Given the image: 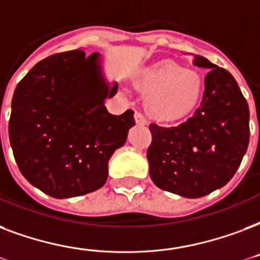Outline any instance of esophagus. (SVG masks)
<instances>
[{
  "instance_id": "34e87169",
  "label": "esophagus",
  "mask_w": 260,
  "mask_h": 260,
  "mask_svg": "<svg viewBox=\"0 0 260 260\" xmlns=\"http://www.w3.org/2000/svg\"><path fill=\"white\" fill-rule=\"evenodd\" d=\"M135 121H136V124H139V125H144V124L147 122V120H146V117H144L143 113L136 112L135 113Z\"/></svg>"
}]
</instances>
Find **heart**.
Segmentation results:
<instances>
[{
  "mask_svg": "<svg viewBox=\"0 0 260 260\" xmlns=\"http://www.w3.org/2000/svg\"><path fill=\"white\" fill-rule=\"evenodd\" d=\"M135 87L147 95L146 109L158 121H173L187 116L199 104L205 83L201 73L184 69L173 61H162L142 69Z\"/></svg>",
  "mask_w": 260,
  "mask_h": 260,
  "instance_id": "b5f03b06",
  "label": "heart"
}]
</instances>
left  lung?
<instances>
[{
    "instance_id": "left-lung-1",
    "label": "left lung",
    "mask_w": 260,
    "mask_h": 260,
    "mask_svg": "<svg viewBox=\"0 0 260 260\" xmlns=\"http://www.w3.org/2000/svg\"><path fill=\"white\" fill-rule=\"evenodd\" d=\"M207 69L201 106L176 126L150 124V177L156 187L184 198H202L235 176L249 142V109L235 77L195 55Z\"/></svg>"
}]
</instances>
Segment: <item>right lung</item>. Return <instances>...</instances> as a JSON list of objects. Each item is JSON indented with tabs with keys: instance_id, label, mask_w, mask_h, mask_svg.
Masks as SVG:
<instances>
[{
	"instance_id": "add662e5",
	"label": "right lung",
	"mask_w": 260,
	"mask_h": 260,
	"mask_svg": "<svg viewBox=\"0 0 260 260\" xmlns=\"http://www.w3.org/2000/svg\"><path fill=\"white\" fill-rule=\"evenodd\" d=\"M101 68V54L57 53L39 61L12 99L9 140L20 172L34 187L65 199L106 183L113 152L124 146L134 112L113 116L105 99L117 92Z\"/></svg>"
}]
</instances>
